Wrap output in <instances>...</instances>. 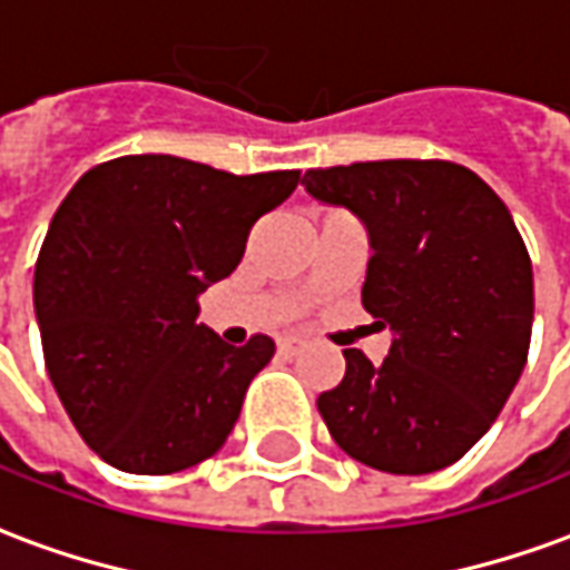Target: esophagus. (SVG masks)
Returning a JSON list of instances; mask_svg holds the SVG:
<instances>
[{"instance_id":"34e87169","label":"esophagus","mask_w":570,"mask_h":570,"mask_svg":"<svg viewBox=\"0 0 570 570\" xmlns=\"http://www.w3.org/2000/svg\"><path fill=\"white\" fill-rule=\"evenodd\" d=\"M304 337L301 335H285V337H278V353H285V356H294L297 351H304Z\"/></svg>"}]
</instances>
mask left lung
I'll return each instance as SVG.
<instances>
[{"instance_id":"1","label":"left lung","mask_w":570,"mask_h":570,"mask_svg":"<svg viewBox=\"0 0 570 570\" xmlns=\"http://www.w3.org/2000/svg\"><path fill=\"white\" fill-rule=\"evenodd\" d=\"M304 186L366 223L363 307L394 335L379 366L344 351V379L316 400L328 434L368 469L441 472L488 434L528 363L533 269L515 219L453 160L325 167Z\"/></svg>"}]
</instances>
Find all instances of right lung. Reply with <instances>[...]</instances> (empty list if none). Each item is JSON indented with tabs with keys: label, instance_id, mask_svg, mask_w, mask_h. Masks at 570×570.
<instances>
[{
	"label": "right lung",
	"instance_id": "add662e5",
	"mask_svg": "<svg viewBox=\"0 0 570 570\" xmlns=\"http://www.w3.org/2000/svg\"><path fill=\"white\" fill-rule=\"evenodd\" d=\"M301 170L235 176L173 155L82 173L55 210L33 276L46 372L80 438L108 465L173 474L210 459L276 344L229 347L198 294L242 263L250 226Z\"/></svg>",
	"mask_w": 570,
	"mask_h": 570
}]
</instances>
